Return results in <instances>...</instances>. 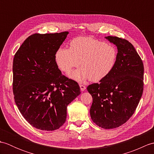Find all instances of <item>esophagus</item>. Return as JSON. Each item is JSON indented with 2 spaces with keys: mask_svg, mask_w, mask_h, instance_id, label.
<instances>
[{
  "mask_svg": "<svg viewBox=\"0 0 154 154\" xmlns=\"http://www.w3.org/2000/svg\"><path fill=\"white\" fill-rule=\"evenodd\" d=\"M79 87H80V89H81V91H84L86 89V87L83 85H80Z\"/></svg>",
  "mask_w": 154,
  "mask_h": 154,
  "instance_id": "1",
  "label": "esophagus"
}]
</instances>
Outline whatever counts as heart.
<instances>
[{
    "label": "heart",
    "mask_w": 154,
    "mask_h": 154,
    "mask_svg": "<svg viewBox=\"0 0 154 154\" xmlns=\"http://www.w3.org/2000/svg\"><path fill=\"white\" fill-rule=\"evenodd\" d=\"M118 52L112 45L90 37H78L70 42V48H60L55 60L65 73L80 64L82 67L71 72L70 78L78 82L88 79L99 81L109 75L116 63Z\"/></svg>",
    "instance_id": "heart-1"
}]
</instances>
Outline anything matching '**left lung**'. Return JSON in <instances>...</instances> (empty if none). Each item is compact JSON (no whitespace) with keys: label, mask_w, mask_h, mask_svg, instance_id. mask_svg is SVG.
Instances as JSON below:
<instances>
[{"label":"left lung","mask_w":154,"mask_h":154,"mask_svg":"<svg viewBox=\"0 0 154 154\" xmlns=\"http://www.w3.org/2000/svg\"><path fill=\"white\" fill-rule=\"evenodd\" d=\"M105 38L117 48L116 65L107 77L87 89L93 97L91 119L99 127L112 129L135 112L143 90V65L130 42L116 36Z\"/></svg>","instance_id":"obj_1"}]
</instances>
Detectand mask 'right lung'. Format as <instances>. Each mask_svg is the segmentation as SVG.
<instances>
[{
    "mask_svg": "<svg viewBox=\"0 0 154 154\" xmlns=\"http://www.w3.org/2000/svg\"><path fill=\"white\" fill-rule=\"evenodd\" d=\"M68 34H32L14 55L15 103L26 120L41 130L53 131L63 125L67 105L81 94L78 83L61 74L55 60Z\"/></svg>",
    "mask_w": 154,
    "mask_h": 154,
    "instance_id": "obj_1",
    "label": "right lung"
}]
</instances>
